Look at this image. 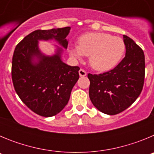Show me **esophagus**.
Segmentation results:
<instances>
[{"mask_svg": "<svg viewBox=\"0 0 154 154\" xmlns=\"http://www.w3.org/2000/svg\"><path fill=\"white\" fill-rule=\"evenodd\" d=\"M79 75L81 76V77L82 76H85L87 74L86 72H85V71L82 69H81L79 71Z\"/></svg>", "mask_w": 154, "mask_h": 154, "instance_id": "34e87169", "label": "esophagus"}]
</instances>
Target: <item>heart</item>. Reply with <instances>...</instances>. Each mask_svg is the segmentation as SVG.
<instances>
[{
	"label": "heart",
	"instance_id": "heart-1",
	"mask_svg": "<svg viewBox=\"0 0 154 154\" xmlns=\"http://www.w3.org/2000/svg\"><path fill=\"white\" fill-rule=\"evenodd\" d=\"M123 40L109 34L92 32L82 35L78 45L72 46L69 53L75 58L89 56L90 65L97 71L105 72L114 68L124 55Z\"/></svg>",
	"mask_w": 154,
	"mask_h": 154
}]
</instances>
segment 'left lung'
Here are the masks:
<instances>
[{
  "label": "left lung",
  "instance_id": "obj_1",
  "mask_svg": "<svg viewBox=\"0 0 154 154\" xmlns=\"http://www.w3.org/2000/svg\"><path fill=\"white\" fill-rule=\"evenodd\" d=\"M126 55L113 69L88 74L89 98L100 112L116 115L130 106L140 95L145 78V56L133 39L123 35Z\"/></svg>",
  "mask_w": 154,
  "mask_h": 154
}]
</instances>
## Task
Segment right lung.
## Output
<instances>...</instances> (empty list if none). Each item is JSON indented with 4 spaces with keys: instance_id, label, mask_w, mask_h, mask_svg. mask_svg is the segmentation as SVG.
Instances as JSON below:
<instances>
[{
    "instance_id": "right-lung-1",
    "label": "right lung",
    "mask_w": 154,
    "mask_h": 154,
    "mask_svg": "<svg viewBox=\"0 0 154 154\" xmlns=\"http://www.w3.org/2000/svg\"><path fill=\"white\" fill-rule=\"evenodd\" d=\"M70 27L36 30L19 42L12 58L14 88L21 101L34 112L45 117L60 112L67 105L73 86L79 78V66H70L61 60V51L45 56L38 47V40L55 38L65 48ZM39 58L33 63L32 58Z\"/></svg>"
}]
</instances>
